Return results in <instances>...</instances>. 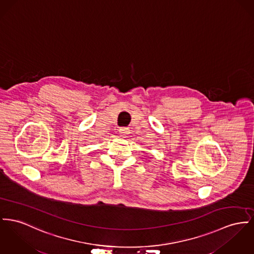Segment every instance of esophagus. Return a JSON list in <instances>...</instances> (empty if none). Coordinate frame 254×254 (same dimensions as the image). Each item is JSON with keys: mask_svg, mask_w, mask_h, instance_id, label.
<instances>
[{"mask_svg": "<svg viewBox=\"0 0 254 254\" xmlns=\"http://www.w3.org/2000/svg\"><path fill=\"white\" fill-rule=\"evenodd\" d=\"M119 135H122V136H125V135H127L129 134L130 130H129V128H127V127H121V128L119 129Z\"/></svg>", "mask_w": 254, "mask_h": 254, "instance_id": "esophagus-1", "label": "esophagus"}]
</instances>
